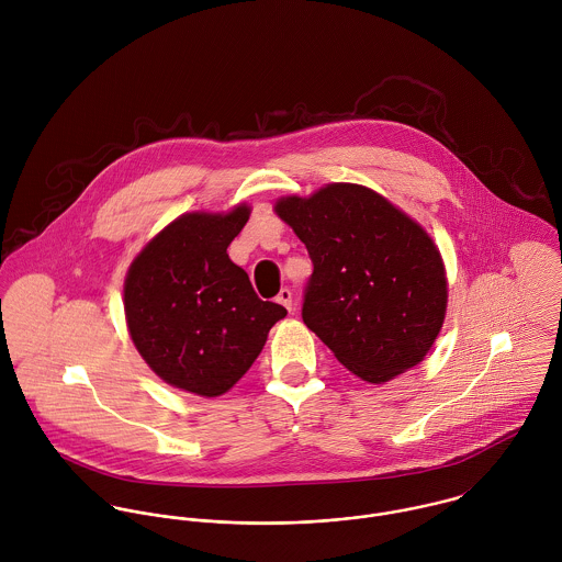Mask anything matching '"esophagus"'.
<instances>
[{"label":"esophagus","instance_id":"esophagus-1","mask_svg":"<svg viewBox=\"0 0 562 562\" xmlns=\"http://www.w3.org/2000/svg\"><path fill=\"white\" fill-rule=\"evenodd\" d=\"M277 303L283 305L288 312H292V292H290L288 288H283V290L279 292V296H277Z\"/></svg>","mask_w":562,"mask_h":562}]
</instances>
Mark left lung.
Listing matches in <instances>:
<instances>
[{
	"label": "left lung",
	"instance_id": "obj_1",
	"mask_svg": "<svg viewBox=\"0 0 562 562\" xmlns=\"http://www.w3.org/2000/svg\"><path fill=\"white\" fill-rule=\"evenodd\" d=\"M274 212L314 263L303 322L359 379L381 385L417 366L446 318L448 281L430 236L379 192L328 183Z\"/></svg>",
	"mask_w": 562,
	"mask_h": 562
}]
</instances>
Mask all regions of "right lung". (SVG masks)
<instances>
[{
    "instance_id": "1",
    "label": "right lung",
    "mask_w": 562,
    "mask_h": 562,
    "mask_svg": "<svg viewBox=\"0 0 562 562\" xmlns=\"http://www.w3.org/2000/svg\"><path fill=\"white\" fill-rule=\"evenodd\" d=\"M250 216L192 212L164 227L132 261L125 318L134 346L168 385L214 398L229 392L288 316L261 301L227 248Z\"/></svg>"
}]
</instances>
